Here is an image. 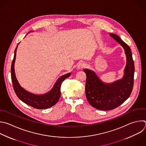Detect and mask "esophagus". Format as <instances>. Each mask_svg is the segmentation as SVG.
Listing matches in <instances>:
<instances>
[{
	"mask_svg": "<svg viewBox=\"0 0 146 146\" xmlns=\"http://www.w3.org/2000/svg\"><path fill=\"white\" fill-rule=\"evenodd\" d=\"M85 66H86V64H85L84 62H80L78 64L77 66V69L78 70H80V69H82V68H85Z\"/></svg>",
	"mask_w": 146,
	"mask_h": 146,
	"instance_id": "34e87169",
	"label": "esophagus"
}]
</instances>
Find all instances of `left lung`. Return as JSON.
<instances>
[{
    "mask_svg": "<svg viewBox=\"0 0 146 146\" xmlns=\"http://www.w3.org/2000/svg\"><path fill=\"white\" fill-rule=\"evenodd\" d=\"M110 35L125 51L127 64L123 78L108 84L103 82L93 70L84 69L86 76L85 94L88 102L93 107L102 111L112 110L123 104L131 95L134 80L135 67L130 47L118 35Z\"/></svg>",
    "mask_w": 146,
    "mask_h": 146,
    "instance_id": "1",
    "label": "left lung"
}]
</instances>
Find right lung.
I'll use <instances>...</instances> for the list:
<instances>
[{"label":"right lung","instance_id":"right-lung-1","mask_svg":"<svg viewBox=\"0 0 146 146\" xmlns=\"http://www.w3.org/2000/svg\"><path fill=\"white\" fill-rule=\"evenodd\" d=\"M18 45L15 48L14 52V59L12 62L11 68L13 85L17 96L23 103L34 108L42 110L50 108L51 107L54 106L60 99L61 96L60 89L62 82L66 78L69 77L71 73H69L60 77L54 84L52 89L49 92H48L45 94H35L29 92L20 85L15 76L14 65Z\"/></svg>","mask_w":146,"mask_h":146}]
</instances>
